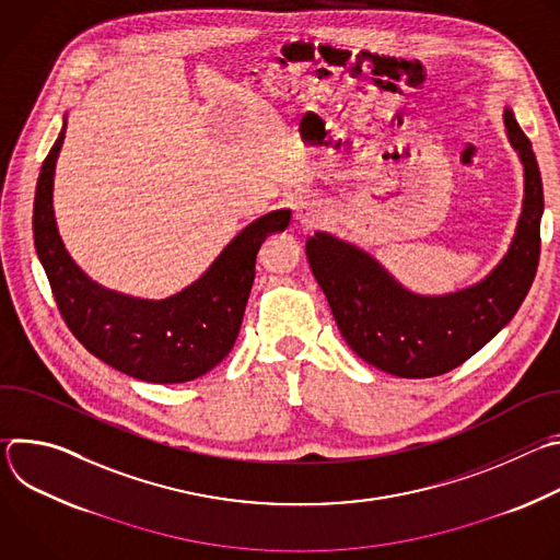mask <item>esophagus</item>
Segmentation results:
<instances>
[{
    "label": "esophagus",
    "instance_id": "1",
    "mask_svg": "<svg viewBox=\"0 0 560 560\" xmlns=\"http://www.w3.org/2000/svg\"><path fill=\"white\" fill-rule=\"evenodd\" d=\"M294 217H296V221L301 223V225H314L316 221H318V217H322V210L316 208V203H312V201H307V199H301L296 206H294Z\"/></svg>",
    "mask_w": 560,
    "mask_h": 560
}]
</instances>
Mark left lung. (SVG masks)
Listing matches in <instances>:
<instances>
[{
	"label": "left lung",
	"instance_id": "obj_1",
	"mask_svg": "<svg viewBox=\"0 0 560 560\" xmlns=\"http://www.w3.org/2000/svg\"><path fill=\"white\" fill-rule=\"evenodd\" d=\"M523 164V208L505 257L474 285L417 294L370 253L330 232H314L305 255L346 343L370 365L404 378L445 374L492 341L527 296L540 255L542 182L529 139L503 113Z\"/></svg>",
	"mask_w": 560,
	"mask_h": 560
}]
</instances>
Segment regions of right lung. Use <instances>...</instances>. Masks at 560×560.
Instances as JSON below:
<instances>
[{"label":"right lung","mask_w":560,"mask_h":560,"mask_svg":"<svg viewBox=\"0 0 560 560\" xmlns=\"http://www.w3.org/2000/svg\"><path fill=\"white\" fill-rule=\"evenodd\" d=\"M61 132L42 166L35 208V250L66 326L91 354L148 383H186L203 376L232 350L255 281L266 236L283 232L292 212L272 210L238 232L210 268L182 292L139 299L93 281L68 255L52 210Z\"/></svg>","instance_id":"add662e5"}]
</instances>
